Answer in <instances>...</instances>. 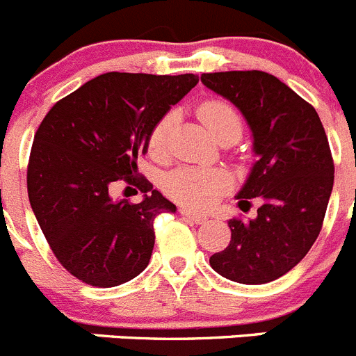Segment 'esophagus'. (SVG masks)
I'll return each mask as SVG.
<instances>
[{
	"label": "esophagus",
	"mask_w": 356,
	"mask_h": 356,
	"mask_svg": "<svg viewBox=\"0 0 356 356\" xmlns=\"http://www.w3.org/2000/svg\"><path fill=\"white\" fill-rule=\"evenodd\" d=\"M180 213L184 215V217L187 218V220H191V222H194V224H203V222H207V220H208V218L204 217V215L194 213V211L187 210V208H181Z\"/></svg>",
	"instance_id": "1"
}]
</instances>
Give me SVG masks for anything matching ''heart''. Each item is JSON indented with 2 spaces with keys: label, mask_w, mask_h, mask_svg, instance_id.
Returning <instances> with one entry per match:
<instances>
[{
  "label": "heart",
  "mask_w": 356,
  "mask_h": 356,
  "mask_svg": "<svg viewBox=\"0 0 356 356\" xmlns=\"http://www.w3.org/2000/svg\"><path fill=\"white\" fill-rule=\"evenodd\" d=\"M200 118L215 139L227 132L242 134V120L231 104L208 100L200 107ZM175 113L164 114L149 132V152L162 155L168 146V136L175 125ZM229 185V178L218 169L180 168L169 172L164 188L172 200L194 210L210 208Z\"/></svg>",
  "instance_id": "b5f03b06"
}]
</instances>
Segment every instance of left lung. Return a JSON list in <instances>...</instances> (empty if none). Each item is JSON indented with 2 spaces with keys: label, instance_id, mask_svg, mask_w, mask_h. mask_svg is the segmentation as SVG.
<instances>
[{
  "label": "left lung",
  "instance_id": "8db88e82",
  "mask_svg": "<svg viewBox=\"0 0 356 356\" xmlns=\"http://www.w3.org/2000/svg\"><path fill=\"white\" fill-rule=\"evenodd\" d=\"M201 83L243 114L254 162L238 207L259 197L256 218H231V242L211 268L240 284H265L295 268L316 242L334 187L327 134L309 102L261 70L203 74Z\"/></svg>",
  "mask_w": 356,
  "mask_h": 356
}]
</instances>
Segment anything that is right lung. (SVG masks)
I'll list each match as a JSON object with an SVG mask.
<instances>
[{"instance_id": "add662e5", "label": "right lung", "mask_w": 356, "mask_h": 356, "mask_svg": "<svg viewBox=\"0 0 356 356\" xmlns=\"http://www.w3.org/2000/svg\"><path fill=\"white\" fill-rule=\"evenodd\" d=\"M194 74L107 72L52 106L35 134L28 164L29 204L61 266L97 288H113L148 266L153 220L175 213L138 172L155 123L197 84ZM118 181L145 192L116 202Z\"/></svg>"}]
</instances>
